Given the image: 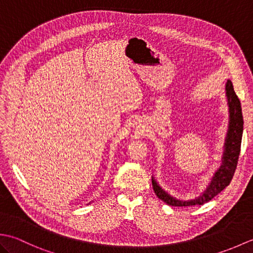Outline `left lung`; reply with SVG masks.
I'll list each match as a JSON object with an SVG mask.
<instances>
[{"mask_svg":"<svg viewBox=\"0 0 253 253\" xmlns=\"http://www.w3.org/2000/svg\"><path fill=\"white\" fill-rule=\"evenodd\" d=\"M226 96L228 101L229 107V124L228 131L224 144V153L222 158V165L215 171L211 182L208 186L206 190L202 192L201 196H199L192 200H178L174 197L169 196L168 192H165L162 188L152 177V187L159 199L164 201L166 204L171 207H190V206H202L203 203H207L210 200L217 196L219 192L226 188L233 179L236 168H237L238 158L240 153L241 147V138H243L244 130V118L243 112H241L240 101L237 94L235 93L233 84L230 80L226 83Z\"/></svg>","mask_w":253,"mask_h":253,"instance_id":"1","label":"left lung"}]
</instances>
